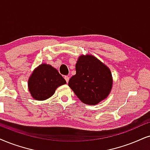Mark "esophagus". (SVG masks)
Wrapping results in <instances>:
<instances>
[{
    "label": "esophagus",
    "instance_id": "obj_1",
    "mask_svg": "<svg viewBox=\"0 0 150 150\" xmlns=\"http://www.w3.org/2000/svg\"><path fill=\"white\" fill-rule=\"evenodd\" d=\"M64 79H65V80L66 81V82H69V76H67V75H66V76H64Z\"/></svg>",
    "mask_w": 150,
    "mask_h": 150
}]
</instances>
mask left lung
I'll use <instances>...</instances> for the list:
<instances>
[{
	"label": "left lung",
	"instance_id": "1",
	"mask_svg": "<svg viewBox=\"0 0 150 150\" xmlns=\"http://www.w3.org/2000/svg\"><path fill=\"white\" fill-rule=\"evenodd\" d=\"M76 74L70 79L69 86L81 102L97 105L105 99L112 87L109 68L92 55H81L77 60Z\"/></svg>",
	"mask_w": 150,
	"mask_h": 150
}]
</instances>
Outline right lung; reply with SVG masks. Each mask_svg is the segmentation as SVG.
Instances as JSON below:
<instances>
[{
    "instance_id": "1",
    "label": "right lung",
    "mask_w": 150,
    "mask_h": 150,
    "mask_svg": "<svg viewBox=\"0 0 150 150\" xmlns=\"http://www.w3.org/2000/svg\"><path fill=\"white\" fill-rule=\"evenodd\" d=\"M66 81L57 70L48 64H41L28 80V88L33 98L44 100L54 93L56 88Z\"/></svg>"
}]
</instances>
